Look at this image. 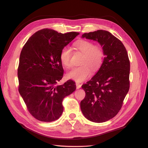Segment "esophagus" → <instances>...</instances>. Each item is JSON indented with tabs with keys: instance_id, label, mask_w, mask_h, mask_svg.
<instances>
[{
	"instance_id": "34e87169",
	"label": "esophagus",
	"mask_w": 148,
	"mask_h": 148,
	"mask_svg": "<svg viewBox=\"0 0 148 148\" xmlns=\"http://www.w3.org/2000/svg\"><path fill=\"white\" fill-rule=\"evenodd\" d=\"M76 86H77V89H79V88H81L82 84H80L78 83H76Z\"/></svg>"
}]
</instances>
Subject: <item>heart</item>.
I'll return each instance as SVG.
<instances>
[{
  "label": "heart",
  "mask_w": 148,
  "mask_h": 148,
  "mask_svg": "<svg viewBox=\"0 0 148 148\" xmlns=\"http://www.w3.org/2000/svg\"><path fill=\"white\" fill-rule=\"evenodd\" d=\"M75 47L77 51L83 53L80 65L75 67L67 73V77L77 82H82L88 79L92 71L99 69L103 63L104 52L102 47L88 40L81 39L75 43ZM60 60L65 68L71 67V50L66 47L62 49L60 52Z\"/></svg>",
  "instance_id": "1"
}]
</instances>
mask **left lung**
Instances as JSON below:
<instances>
[{"mask_svg": "<svg viewBox=\"0 0 148 148\" xmlns=\"http://www.w3.org/2000/svg\"><path fill=\"white\" fill-rule=\"evenodd\" d=\"M82 38L99 42L105 57L96 74L82 85L86 96L80 107L88 120L104 122L119 113L129 91L130 64L128 53L120 40L107 31L84 33Z\"/></svg>", "mask_w": 148, "mask_h": 148, "instance_id": "8db88e82", "label": "left lung"}]
</instances>
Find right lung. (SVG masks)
Segmentation results:
<instances>
[{
	"label": "right lung",
	"instance_id": "obj_1",
	"mask_svg": "<svg viewBox=\"0 0 148 148\" xmlns=\"http://www.w3.org/2000/svg\"><path fill=\"white\" fill-rule=\"evenodd\" d=\"M79 34L42 29L31 36L22 49L18 67V91L36 119L46 122L57 120L63 112L64 97L76 89L71 79L56 84L64 75L60 51Z\"/></svg>",
	"mask_w": 148,
	"mask_h": 148
}]
</instances>
